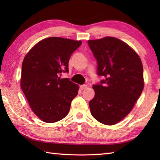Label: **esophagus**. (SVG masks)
Instances as JSON below:
<instances>
[{
  "instance_id": "obj_1",
  "label": "esophagus",
  "mask_w": 160,
  "mask_h": 160,
  "mask_svg": "<svg viewBox=\"0 0 160 160\" xmlns=\"http://www.w3.org/2000/svg\"><path fill=\"white\" fill-rule=\"evenodd\" d=\"M87 88V86L86 85V84H83V85H81L80 86V89H82V90L86 89Z\"/></svg>"
}]
</instances>
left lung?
I'll use <instances>...</instances> for the list:
<instances>
[{
    "mask_svg": "<svg viewBox=\"0 0 160 160\" xmlns=\"http://www.w3.org/2000/svg\"><path fill=\"white\" fill-rule=\"evenodd\" d=\"M97 60L98 76L104 80L93 86L91 115L104 124L113 125L130 113L144 89L143 67L127 43L113 37L88 40Z\"/></svg>",
    "mask_w": 160,
    "mask_h": 160,
    "instance_id": "left-lung-1",
    "label": "left lung"
}]
</instances>
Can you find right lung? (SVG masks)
<instances>
[{
  "label": "right lung",
  "mask_w": 160,
  "mask_h": 160,
  "mask_svg": "<svg viewBox=\"0 0 160 160\" xmlns=\"http://www.w3.org/2000/svg\"><path fill=\"white\" fill-rule=\"evenodd\" d=\"M82 42L50 37L38 42L22 64L20 87L32 110L43 122L53 123L66 117L78 85L62 73L69 72V61Z\"/></svg>",
  "instance_id": "1"
}]
</instances>
